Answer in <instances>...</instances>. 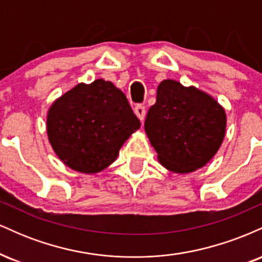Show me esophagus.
Segmentation results:
<instances>
[{"instance_id": "34e87169", "label": "esophagus", "mask_w": 262, "mask_h": 262, "mask_svg": "<svg viewBox=\"0 0 262 262\" xmlns=\"http://www.w3.org/2000/svg\"><path fill=\"white\" fill-rule=\"evenodd\" d=\"M134 113L139 118V121L143 122L144 118H145V107L143 104H137L134 108Z\"/></svg>"}]
</instances>
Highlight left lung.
I'll return each mask as SVG.
<instances>
[{
    "label": "left lung",
    "mask_w": 262,
    "mask_h": 262,
    "mask_svg": "<svg viewBox=\"0 0 262 262\" xmlns=\"http://www.w3.org/2000/svg\"><path fill=\"white\" fill-rule=\"evenodd\" d=\"M144 128L159 162L183 175L206 166L217 154L227 132V113L207 92L166 79L159 83Z\"/></svg>",
    "instance_id": "obj_1"
}]
</instances>
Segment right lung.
Returning a JSON list of instances; mask_svg holds the SVG:
<instances>
[{"instance_id":"add662e5","label":"right lung","mask_w":262,"mask_h":262,"mask_svg":"<svg viewBox=\"0 0 262 262\" xmlns=\"http://www.w3.org/2000/svg\"><path fill=\"white\" fill-rule=\"evenodd\" d=\"M140 128L125 95L111 81L77 83L47 113L48 140L56 156L81 173L93 175L117 160L123 144Z\"/></svg>"}]
</instances>
